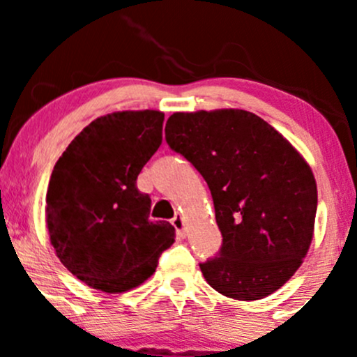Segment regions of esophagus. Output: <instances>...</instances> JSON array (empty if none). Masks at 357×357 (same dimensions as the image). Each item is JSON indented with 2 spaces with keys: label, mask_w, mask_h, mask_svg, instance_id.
<instances>
[{
  "label": "esophagus",
  "mask_w": 357,
  "mask_h": 357,
  "mask_svg": "<svg viewBox=\"0 0 357 357\" xmlns=\"http://www.w3.org/2000/svg\"><path fill=\"white\" fill-rule=\"evenodd\" d=\"M171 223H173V227L176 228V233H178V236H184V220L181 215H176L173 220H171Z\"/></svg>",
  "instance_id": "obj_1"
}]
</instances>
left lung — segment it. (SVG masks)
<instances>
[{
	"label": "left lung",
	"mask_w": 357,
	"mask_h": 357,
	"mask_svg": "<svg viewBox=\"0 0 357 357\" xmlns=\"http://www.w3.org/2000/svg\"><path fill=\"white\" fill-rule=\"evenodd\" d=\"M166 142L211 191L223 243L199 264L208 284L236 301L280 289L312 241L317 186L304 158L264 119L240 109L176 112Z\"/></svg>",
	"instance_id": "8db88e82"
}]
</instances>
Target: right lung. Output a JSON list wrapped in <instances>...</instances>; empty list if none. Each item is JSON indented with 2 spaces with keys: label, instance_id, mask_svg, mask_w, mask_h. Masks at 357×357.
I'll return each instance as SVG.
<instances>
[{
  "label": "right lung",
  "instance_id": "obj_1",
  "mask_svg": "<svg viewBox=\"0 0 357 357\" xmlns=\"http://www.w3.org/2000/svg\"><path fill=\"white\" fill-rule=\"evenodd\" d=\"M165 114L124 110L96 119L56 161L47 191V225L56 257L92 289L141 285L174 241V227L149 220L137 176L162 141Z\"/></svg>",
  "mask_w": 357,
  "mask_h": 357
}]
</instances>
